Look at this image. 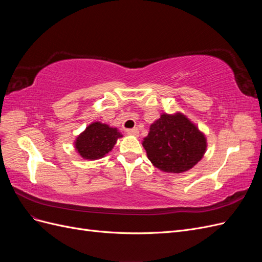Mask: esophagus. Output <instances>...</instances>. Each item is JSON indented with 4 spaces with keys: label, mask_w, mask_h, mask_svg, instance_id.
I'll return each mask as SVG.
<instances>
[{
    "label": "esophagus",
    "mask_w": 262,
    "mask_h": 262,
    "mask_svg": "<svg viewBox=\"0 0 262 262\" xmlns=\"http://www.w3.org/2000/svg\"><path fill=\"white\" fill-rule=\"evenodd\" d=\"M126 133L130 134V136H134V137H139V129L138 128H133V129H129L126 130Z\"/></svg>",
    "instance_id": "1"
}]
</instances>
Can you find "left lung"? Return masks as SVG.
<instances>
[{"label": "left lung", "mask_w": 262, "mask_h": 262, "mask_svg": "<svg viewBox=\"0 0 262 262\" xmlns=\"http://www.w3.org/2000/svg\"><path fill=\"white\" fill-rule=\"evenodd\" d=\"M143 146L155 167L167 172H182L201 160L207 141L186 116L164 114L150 125Z\"/></svg>", "instance_id": "1"}]
</instances>
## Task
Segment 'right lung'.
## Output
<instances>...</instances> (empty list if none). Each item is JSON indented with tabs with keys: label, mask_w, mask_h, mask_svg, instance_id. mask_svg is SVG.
Masks as SVG:
<instances>
[{
	"label": "right lung",
	"mask_w": 262,
	"mask_h": 262,
	"mask_svg": "<svg viewBox=\"0 0 262 262\" xmlns=\"http://www.w3.org/2000/svg\"><path fill=\"white\" fill-rule=\"evenodd\" d=\"M121 137L116 128L94 122L76 139L75 148L85 160H98L110 152L117 140Z\"/></svg>",
	"instance_id": "right-lung-1"
}]
</instances>
